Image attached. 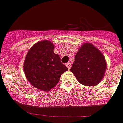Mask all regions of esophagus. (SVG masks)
I'll use <instances>...</instances> for the list:
<instances>
[{
    "mask_svg": "<svg viewBox=\"0 0 123 123\" xmlns=\"http://www.w3.org/2000/svg\"><path fill=\"white\" fill-rule=\"evenodd\" d=\"M66 67L68 68V70H70V68H71V64H70V62L67 63V64H66Z\"/></svg>",
    "mask_w": 123,
    "mask_h": 123,
    "instance_id": "esophagus-1",
    "label": "esophagus"
}]
</instances>
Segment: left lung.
<instances>
[{"instance_id":"8db88e82","label":"left lung","mask_w":123,"mask_h":123,"mask_svg":"<svg viewBox=\"0 0 123 123\" xmlns=\"http://www.w3.org/2000/svg\"><path fill=\"white\" fill-rule=\"evenodd\" d=\"M106 70V62L101 53L92 44H83L75 55L70 71L79 82L94 86L101 81Z\"/></svg>"}]
</instances>
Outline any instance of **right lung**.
I'll list each match as a JSON object with an SVG mask.
<instances>
[{
    "label": "right lung",
    "instance_id": "add662e5",
    "mask_svg": "<svg viewBox=\"0 0 123 123\" xmlns=\"http://www.w3.org/2000/svg\"><path fill=\"white\" fill-rule=\"evenodd\" d=\"M54 45L49 40L36 43L28 51L24 71L28 81L36 88L49 91L59 82L68 68L53 52Z\"/></svg>",
    "mask_w": 123,
    "mask_h": 123
}]
</instances>
